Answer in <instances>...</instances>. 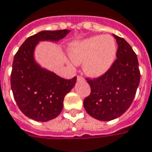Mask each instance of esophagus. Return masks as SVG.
<instances>
[{"mask_svg":"<svg viewBox=\"0 0 152 152\" xmlns=\"http://www.w3.org/2000/svg\"><path fill=\"white\" fill-rule=\"evenodd\" d=\"M85 80L84 77H83L82 76H80V75H79V76H77V80Z\"/></svg>","mask_w":152,"mask_h":152,"instance_id":"1","label":"esophagus"}]
</instances>
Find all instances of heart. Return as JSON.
<instances>
[{
  "instance_id": "1",
  "label": "heart",
  "mask_w": 152,
  "mask_h": 152,
  "mask_svg": "<svg viewBox=\"0 0 152 152\" xmlns=\"http://www.w3.org/2000/svg\"><path fill=\"white\" fill-rule=\"evenodd\" d=\"M116 44L111 36H96L76 41L70 46V56L76 64L84 63V72L90 76H100L114 63Z\"/></svg>"
}]
</instances>
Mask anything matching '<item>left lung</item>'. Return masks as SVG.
<instances>
[{
	"label": "left lung",
	"instance_id": "left-lung-1",
	"mask_svg": "<svg viewBox=\"0 0 152 152\" xmlns=\"http://www.w3.org/2000/svg\"><path fill=\"white\" fill-rule=\"evenodd\" d=\"M118 48L111 68L96 78H86L91 93L84 107L99 121H111L124 114L132 105L141 78L137 54L126 41L114 35Z\"/></svg>",
	"mask_w": 152,
	"mask_h": 152
}]
</instances>
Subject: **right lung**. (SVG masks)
<instances>
[{
    "label": "right lung",
    "mask_w": 152,
    "mask_h": 152,
    "mask_svg": "<svg viewBox=\"0 0 152 152\" xmlns=\"http://www.w3.org/2000/svg\"><path fill=\"white\" fill-rule=\"evenodd\" d=\"M70 31H43L28 37L15 53L11 74L15 101L25 115L37 121H47L60 115L65 96L71 91L76 76L64 79L41 68L33 51L40 41H57Z\"/></svg>",
    "instance_id": "obj_1"
}]
</instances>
